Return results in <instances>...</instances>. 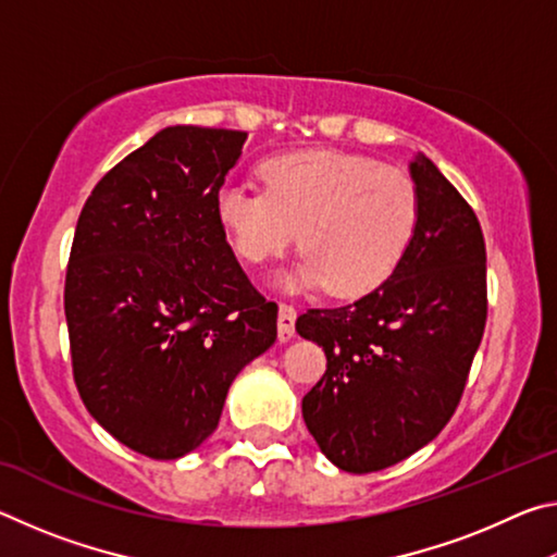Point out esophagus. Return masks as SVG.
<instances>
[{
  "mask_svg": "<svg viewBox=\"0 0 557 557\" xmlns=\"http://www.w3.org/2000/svg\"><path fill=\"white\" fill-rule=\"evenodd\" d=\"M295 322H297V309L292 305H280V314H277L280 342H289V338L295 336Z\"/></svg>",
  "mask_w": 557,
  "mask_h": 557,
  "instance_id": "1",
  "label": "esophagus"
}]
</instances>
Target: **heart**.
Returning a JSON list of instances; mask_svg holds the SVG:
<instances>
[{
	"mask_svg": "<svg viewBox=\"0 0 557 557\" xmlns=\"http://www.w3.org/2000/svg\"><path fill=\"white\" fill-rule=\"evenodd\" d=\"M260 178L265 191L223 186L215 213L250 265L282 258L299 233L305 260L282 280L287 289L369 295L398 270L418 235V184L371 157L301 149L262 162Z\"/></svg>",
	"mask_w": 557,
	"mask_h": 557,
	"instance_id": "heart-1",
	"label": "heart"
}]
</instances>
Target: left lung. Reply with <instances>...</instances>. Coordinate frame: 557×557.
Returning a JSON list of instances; mask_svg holds the SVG:
<instances>
[{
  "label": "left lung",
  "instance_id": "obj_1",
  "mask_svg": "<svg viewBox=\"0 0 557 557\" xmlns=\"http://www.w3.org/2000/svg\"><path fill=\"white\" fill-rule=\"evenodd\" d=\"M410 176L422 215L398 270L354 305L297 319V334L326 354L301 418L326 459L351 474L398 465L440 435L486 326L476 213L425 154Z\"/></svg>",
  "mask_w": 557,
  "mask_h": 557
}]
</instances>
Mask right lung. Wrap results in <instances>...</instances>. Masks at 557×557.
Masks as SVG:
<instances>
[{
  "label": "right lung",
  "instance_id": "add662e5",
  "mask_svg": "<svg viewBox=\"0 0 557 557\" xmlns=\"http://www.w3.org/2000/svg\"><path fill=\"white\" fill-rule=\"evenodd\" d=\"M245 132L174 125L100 178L65 270L73 379L122 445L178 459L219 428L225 395L277 338L215 213Z\"/></svg>",
  "mask_w": 557,
  "mask_h": 557
}]
</instances>
